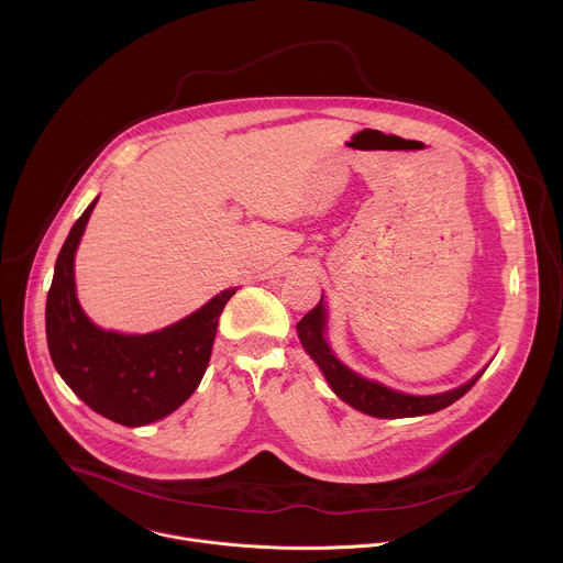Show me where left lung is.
<instances>
[{"instance_id":"left-lung-1","label":"left lung","mask_w":563,"mask_h":563,"mask_svg":"<svg viewBox=\"0 0 563 563\" xmlns=\"http://www.w3.org/2000/svg\"><path fill=\"white\" fill-rule=\"evenodd\" d=\"M296 330H298V339H300L302 347L316 361V365L323 369L332 389L345 400V404H350L352 408H356L369 417H376V419H406V417H421V415L439 412V410L452 406L454 400H459L481 378V374H484L481 372L465 385L443 391V394H434V396L400 394L380 383L358 376L356 372L345 367L332 354L330 345L323 339V332H325L323 298H320V302L300 318Z\"/></svg>"}]
</instances>
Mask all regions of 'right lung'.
<instances>
[{
    "instance_id": "add662e5",
    "label": "right lung",
    "mask_w": 563,
    "mask_h": 563,
    "mask_svg": "<svg viewBox=\"0 0 563 563\" xmlns=\"http://www.w3.org/2000/svg\"><path fill=\"white\" fill-rule=\"evenodd\" d=\"M98 200L73 224L46 298V341L55 369L85 404L126 428L165 419L200 385L218 318L235 289H224L180 323L144 336L96 328L75 298L73 258Z\"/></svg>"
}]
</instances>
